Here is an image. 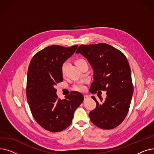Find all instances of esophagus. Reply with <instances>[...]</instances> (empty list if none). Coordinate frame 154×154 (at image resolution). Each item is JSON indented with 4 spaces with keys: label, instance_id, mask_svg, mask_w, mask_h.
Returning a JSON list of instances; mask_svg holds the SVG:
<instances>
[{
    "label": "esophagus",
    "instance_id": "obj_1",
    "mask_svg": "<svg viewBox=\"0 0 154 154\" xmlns=\"http://www.w3.org/2000/svg\"><path fill=\"white\" fill-rule=\"evenodd\" d=\"M88 98H89V96L87 95H84V99H88Z\"/></svg>",
    "mask_w": 154,
    "mask_h": 154
}]
</instances>
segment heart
<instances>
[{
  "label": "heart",
  "instance_id": "1",
  "mask_svg": "<svg viewBox=\"0 0 154 154\" xmlns=\"http://www.w3.org/2000/svg\"><path fill=\"white\" fill-rule=\"evenodd\" d=\"M84 61H85V60H83V59H79V60H77L76 61L75 63H76V65L77 66V65L79 64L80 63L83 62H84ZM67 62H65V63L62 65V72L63 74L64 73L65 70H66V67H67ZM76 88H77V90H79V91H82L84 90L85 87H84V86L82 85H77V87H76Z\"/></svg>",
  "mask_w": 154,
  "mask_h": 154
}]
</instances>
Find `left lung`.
I'll return each instance as SVG.
<instances>
[{"instance_id":"obj_1","label":"left lung","mask_w":154,"mask_h":154,"mask_svg":"<svg viewBox=\"0 0 154 154\" xmlns=\"http://www.w3.org/2000/svg\"><path fill=\"white\" fill-rule=\"evenodd\" d=\"M76 53L83 55L94 70L90 92L107 91L105 100L99 97L101 103L92 97L97 106L89 113L91 122L102 129L117 127L127 114L134 92L127 58L122 52L107 44L80 45Z\"/></svg>"}]
</instances>
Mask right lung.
I'll use <instances>...</instances> for the list:
<instances>
[{"label": "right lung", "mask_w": 154, "mask_h": 154, "mask_svg": "<svg viewBox=\"0 0 154 154\" xmlns=\"http://www.w3.org/2000/svg\"><path fill=\"white\" fill-rule=\"evenodd\" d=\"M78 45H51L32 59L27 72V98L37 122L45 130L60 132L72 122L74 112L84 101V95L72 92L63 100L57 99L55 86L62 82V66L74 54Z\"/></svg>", "instance_id": "add662e5"}]
</instances>
